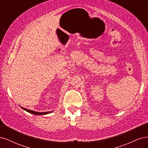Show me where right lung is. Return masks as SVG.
Returning <instances> with one entry per match:
<instances>
[{
    "mask_svg": "<svg viewBox=\"0 0 148 148\" xmlns=\"http://www.w3.org/2000/svg\"><path fill=\"white\" fill-rule=\"evenodd\" d=\"M21 108L23 109V110L27 111L28 112H29L31 114H34V115H46V114H49L52 112V111H50V112H36V111H33V110H28V109H26L25 108H23V107H21Z\"/></svg>",
    "mask_w": 148,
    "mask_h": 148,
    "instance_id": "obj_1",
    "label": "right lung"
}]
</instances>
